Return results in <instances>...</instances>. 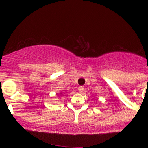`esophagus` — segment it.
<instances>
[{"instance_id": "esophagus-1", "label": "esophagus", "mask_w": 148, "mask_h": 148, "mask_svg": "<svg viewBox=\"0 0 148 148\" xmlns=\"http://www.w3.org/2000/svg\"><path fill=\"white\" fill-rule=\"evenodd\" d=\"M84 88L83 87V86H79V88H78V90H79V92H82L83 91H84Z\"/></svg>"}]
</instances>
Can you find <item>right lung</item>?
<instances>
[{
	"mask_svg": "<svg viewBox=\"0 0 148 148\" xmlns=\"http://www.w3.org/2000/svg\"><path fill=\"white\" fill-rule=\"evenodd\" d=\"M61 95V96H64V95L62 94V92H60V95Z\"/></svg>",
	"mask_w": 148,
	"mask_h": 148,
	"instance_id": "right-lung-1",
	"label": "right lung"
}]
</instances>
